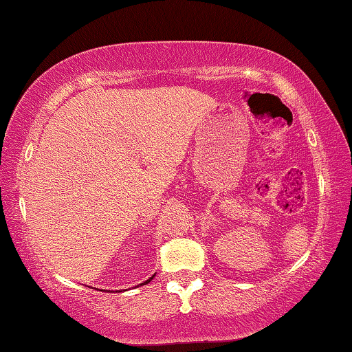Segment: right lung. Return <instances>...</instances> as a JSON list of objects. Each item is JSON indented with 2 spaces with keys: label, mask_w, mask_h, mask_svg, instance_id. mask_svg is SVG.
Wrapping results in <instances>:
<instances>
[{
  "label": "right lung",
  "mask_w": 352,
  "mask_h": 352,
  "mask_svg": "<svg viewBox=\"0 0 352 352\" xmlns=\"http://www.w3.org/2000/svg\"><path fill=\"white\" fill-rule=\"evenodd\" d=\"M155 275H156V274H155ZM155 275H153V276H155ZM153 276H150V278H148V280H146V281H144V283H140V285H146V283H150L151 280H153ZM118 292H122V289H120Z\"/></svg>",
  "instance_id": "add662e5"
}]
</instances>
